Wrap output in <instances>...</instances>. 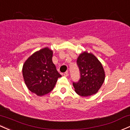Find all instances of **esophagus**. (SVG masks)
Instances as JSON below:
<instances>
[{
    "instance_id": "obj_1",
    "label": "esophagus",
    "mask_w": 130,
    "mask_h": 130,
    "mask_svg": "<svg viewBox=\"0 0 130 130\" xmlns=\"http://www.w3.org/2000/svg\"><path fill=\"white\" fill-rule=\"evenodd\" d=\"M63 75H64V76H68V72H65V73H64Z\"/></svg>"
}]
</instances>
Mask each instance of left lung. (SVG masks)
Listing matches in <instances>:
<instances>
[{"label": "left lung", "instance_id": "left-lung-1", "mask_svg": "<svg viewBox=\"0 0 130 130\" xmlns=\"http://www.w3.org/2000/svg\"><path fill=\"white\" fill-rule=\"evenodd\" d=\"M77 65L81 75L79 81L73 83L75 92L83 97L96 94L105 80L102 63L94 54L85 51L78 56Z\"/></svg>", "mask_w": 130, "mask_h": 130}]
</instances>
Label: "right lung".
<instances>
[{
	"mask_svg": "<svg viewBox=\"0 0 130 130\" xmlns=\"http://www.w3.org/2000/svg\"><path fill=\"white\" fill-rule=\"evenodd\" d=\"M53 51L49 47L36 51L25 61L22 73L24 81L31 92L38 96L47 94L54 89L62 75L52 62Z\"/></svg>",
	"mask_w": 130,
	"mask_h": 130,
	"instance_id": "obj_1",
	"label": "right lung"
}]
</instances>
